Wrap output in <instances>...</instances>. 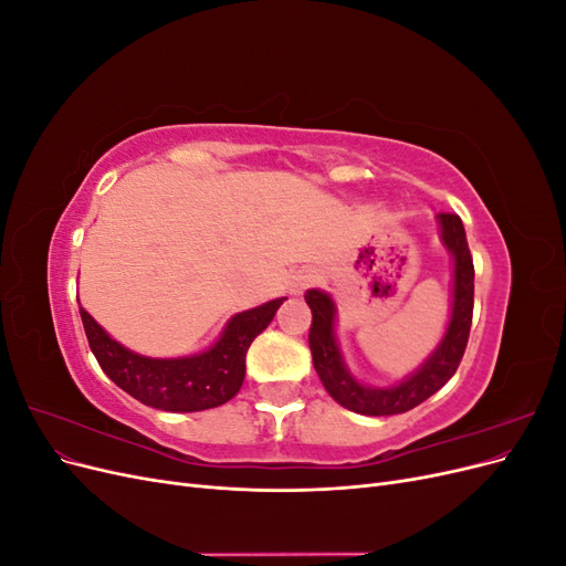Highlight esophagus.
<instances>
[{
    "mask_svg": "<svg viewBox=\"0 0 566 566\" xmlns=\"http://www.w3.org/2000/svg\"><path fill=\"white\" fill-rule=\"evenodd\" d=\"M314 283V276L312 273H306V271H300V273H295L293 276V281H290V293H295V295H300V293H304L306 287H310Z\"/></svg>",
    "mask_w": 566,
    "mask_h": 566,
    "instance_id": "34e87169",
    "label": "esophagus"
}]
</instances>
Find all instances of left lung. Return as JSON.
Returning <instances> with one entry per match:
<instances>
[{
    "mask_svg": "<svg viewBox=\"0 0 566 566\" xmlns=\"http://www.w3.org/2000/svg\"><path fill=\"white\" fill-rule=\"evenodd\" d=\"M441 243L453 254V306L447 335L434 354L406 380L394 387H366L352 378L335 339V304L321 290H306V304L312 310L310 349L314 368L331 397L361 416H397L416 408L447 385L465 354L472 310H474V264L468 248L465 229L458 214H437Z\"/></svg>",
    "mask_w": 566,
    "mask_h": 566,
    "instance_id": "1",
    "label": "left lung"
}]
</instances>
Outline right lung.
I'll use <instances>...</instances> for the list:
<instances>
[{
    "label": "right lung",
    "instance_id": "add662e5",
    "mask_svg": "<svg viewBox=\"0 0 566 566\" xmlns=\"http://www.w3.org/2000/svg\"><path fill=\"white\" fill-rule=\"evenodd\" d=\"M285 297L235 314L214 345L196 356L148 358L115 342L82 310L80 316L96 361L129 397L169 413H193L233 399L245 378V354Z\"/></svg>",
    "mask_w": 566,
    "mask_h": 566
}]
</instances>
